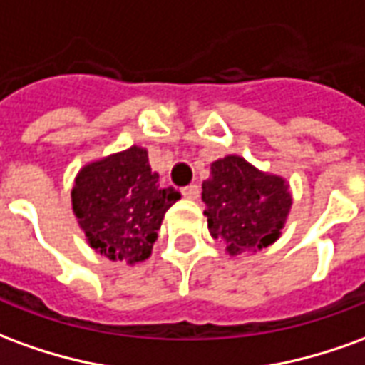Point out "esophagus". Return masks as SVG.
<instances>
[{
    "mask_svg": "<svg viewBox=\"0 0 365 365\" xmlns=\"http://www.w3.org/2000/svg\"><path fill=\"white\" fill-rule=\"evenodd\" d=\"M182 193H183V197H187V200H197V197H200V185L191 183V185H187V187H183Z\"/></svg>",
    "mask_w": 365,
    "mask_h": 365,
    "instance_id": "esophagus-1",
    "label": "esophagus"
}]
</instances>
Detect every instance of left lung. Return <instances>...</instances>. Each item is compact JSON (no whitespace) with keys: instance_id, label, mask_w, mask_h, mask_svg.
Masks as SVG:
<instances>
[{"instance_id":"1","label":"left lung","mask_w":365,"mask_h":365,"mask_svg":"<svg viewBox=\"0 0 365 365\" xmlns=\"http://www.w3.org/2000/svg\"><path fill=\"white\" fill-rule=\"evenodd\" d=\"M201 190L209 233L225 245L229 257L274 243L292 205L284 178L261 172L235 154L211 164Z\"/></svg>"}]
</instances>
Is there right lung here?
Masks as SVG:
<instances>
[{
	"label": "right lung",
	"instance_id": "right-lung-1",
	"mask_svg": "<svg viewBox=\"0 0 365 365\" xmlns=\"http://www.w3.org/2000/svg\"><path fill=\"white\" fill-rule=\"evenodd\" d=\"M180 197L174 187L160 185L142 146L85 164L71 191L73 213L91 249L130 267L152 255L165 211Z\"/></svg>",
	"mask_w": 365,
	"mask_h": 365
}]
</instances>
